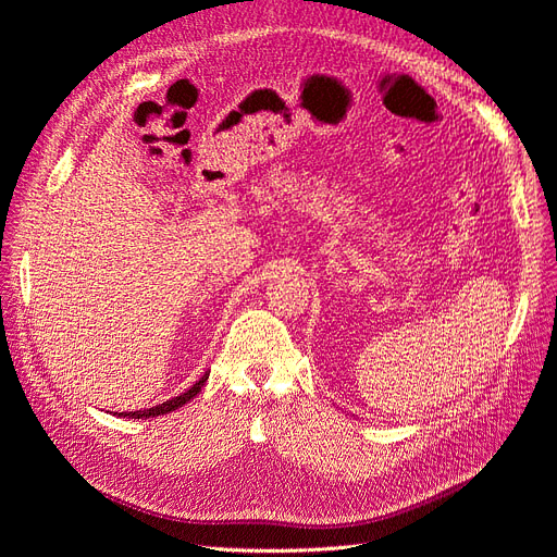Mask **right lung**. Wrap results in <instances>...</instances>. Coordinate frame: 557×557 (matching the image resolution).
<instances>
[{
    "instance_id": "add662e5",
    "label": "right lung",
    "mask_w": 557,
    "mask_h": 557,
    "mask_svg": "<svg viewBox=\"0 0 557 557\" xmlns=\"http://www.w3.org/2000/svg\"><path fill=\"white\" fill-rule=\"evenodd\" d=\"M208 374L210 372H206L199 382H196L194 386H189L185 393H181V396H175V398H171V400H166V403H161V405H154V407H150V409H138V411H115L117 417H127V419H152V417H161V414H169V411H175L177 407H183V405H187L189 400H194L196 398V393L201 391V386L208 382Z\"/></svg>"
}]
</instances>
